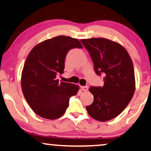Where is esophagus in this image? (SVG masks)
Instances as JSON below:
<instances>
[{
	"label": "esophagus",
	"instance_id": "34e87169",
	"mask_svg": "<svg viewBox=\"0 0 151 151\" xmlns=\"http://www.w3.org/2000/svg\"><path fill=\"white\" fill-rule=\"evenodd\" d=\"M80 88H81V89L82 91H88V87L87 86H80Z\"/></svg>",
	"mask_w": 151,
	"mask_h": 151
}]
</instances>
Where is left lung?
I'll return each mask as SVG.
<instances>
[{"label":"left lung","mask_w":151,"mask_h":151,"mask_svg":"<svg viewBox=\"0 0 151 151\" xmlns=\"http://www.w3.org/2000/svg\"><path fill=\"white\" fill-rule=\"evenodd\" d=\"M89 52L97 75L104 76V86H91L93 102L86 109L88 115L100 122L112 119L124 110L135 89L133 62L124 47L109 39L80 40Z\"/></svg>","instance_id":"left-lung-1"}]
</instances>
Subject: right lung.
<instances>
[{"mask_svg": "<svg viewBox=\"0 0 151 151\" xmlns=\"http://www.w3.org/2000/svg\"><path fill=\"white\" fill-rule=\"evenodd\" d=\"M73 48H82L78 39L58 36L36 45L27 58L22 91L32 110L43 118L60 117L69 106V98L79 90V86L56 79L58 74L64 73L65 58Z\"/></svg>", "mask_w": 151, "mask_h": 151, "instance_id": "obj_1", "label": "right lung"}]
</instances>
